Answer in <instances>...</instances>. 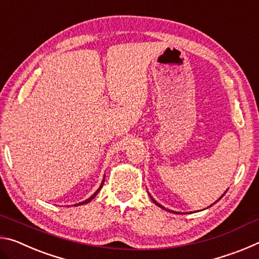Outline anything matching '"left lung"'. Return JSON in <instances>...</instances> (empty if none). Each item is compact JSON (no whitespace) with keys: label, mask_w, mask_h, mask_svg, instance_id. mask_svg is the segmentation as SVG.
I'll return each mask as SVG.
<instances>
[{"label":"left lung","mask_w":259,"mask_h":259,"mask_svg":"<svg viewBox=\"0 0 259 259\" xmlns=\"http://www.w3.org/2000/svg\"><path fill=\"white\" fill-rule=\"evenodd\" d=\"M223 196H224V194H223V195H222V196H221V198H219V199H218V200H217V201H219V200H221V199H222V198H223ZM150 198H151V199H152V201H153V202H154V203H155V204H156V205H159V207H160V208H162V209H165V208H164V207H163V205H161V204H160V203H157V202H156V201H155V200H154V199H153V198H152V196H151V195H150ZM217 201H216V202H217ZM169 211H171V210H169Z\"/></svg>","instance_id":"left-lung-1"}]
</instances>
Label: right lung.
<instances>
[{
  "mask_svg": "<svg viewBox=\"0 0 259 259\" xmlns=\"http://www.w3.org/2000/svg\"><path fill=\"white\" fill-rule=\"evenodd\" d=\"M104 182H105V178H104V181H103V183H102V185H100V187L98 188V190H97V191H96V193H95V194H93V196H90V198H89V199H87L85 201H83V202H80V203H77V204H75V205H81V204H84V203H88V202H90V201H91V200H93V199L95 198V196L98 194V192H99L100 190H102V187H103V185H104Z\"/></svg>",
  "mask_w": 259,
  "mask_h": 259,
  "instance_id": "right-lung-1",
  "label": "right lung"
}]
</instances>
